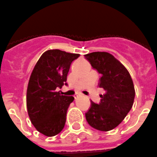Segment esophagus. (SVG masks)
Returning a JSON list of instances; mask_svg holds the SVG:
<instances>
[{
	"instance_id": "esophagus-1",
	"label": "esophagus",
	"mask_w": 157,
	"mask_h": 157,
	"mask_svg": "<svg viewBox=\"0 0 157 157\" xmlns=\"http://www.w3.org/2000/svg\"><path fill=\"white\" fill-rule=\"evenodd\" d=\"M80 94H76L74 95V98H75V99L78 98H79V97H80Z\"/></svg>"
}]
</instances>
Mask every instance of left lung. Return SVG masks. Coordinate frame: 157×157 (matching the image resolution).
Listing matches in <instances>:
<instances>
[{
    "label": "left lung",
    "instance_id": "8db88e82",
    "mask_svg": "<svg viewBox=\"0 0 157 157\" xmlns=\"http://www.w3.org/2000/svg\"><path fill=\"white\" fill-rule=\"evenodd\" d=\"M84 56L101 74L98 86L105 90L100 103L90 101L86 119L95 129L110 131L119 125L132 107L136 94L132 80L127 69L112 54L94 52Z\"/></svg>",
    "mask_w": 157,
    "mask_h": 157
}]
</instances>
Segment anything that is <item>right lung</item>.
Returning <instances> with one entry per match:
<instances>
[{"instance_id": "right-lung-1", "label": "right lung", "mask_w": 157, "mask_h": 157, "mask_svg": "<svg viewBox=\"0 0 157 157\" xmlns=\"http://www.w3.org/2000/svg\"><path fill=\"white\" fill-rule=\"evenodd\" d=\"M79 54L59 49L45 51L32 70L26 95L28 114L32 125L45 136H54L64 128L73 96L62 95L56 88L67 85L71 63Z\"/></svg>"}]
</instances>
